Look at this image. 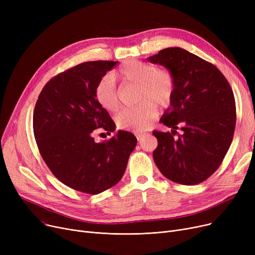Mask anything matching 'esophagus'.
Listing matches in <instances>:
<instances>
[{"label": "esophagus", "mask_w": 255, "mask_h": 255, "mask_svg": "<svg viewBox=\"0 0 255 255\" xmlns=\"http://www.w3.org/2000/svg\"><path fill=\"white\" fill-rule=\"evenodd\" d=\"M144 135H145L144 133H138V132H136V133H135V136L137 137V139H138V140H139V139H141Z\"/></svg>", "instance_id": "34e87169"}]
</instances>
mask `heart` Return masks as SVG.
Returning a JSON list of instances; mask_svg holds the SVG:
<instances>
[{"mask_svg":"<svg viewBox=\"0 0 255 255\" xmlns=\"http://www.w3.org/2000/svg\"><path fill=\"white\" fill-rule=\"evenodd\" d=\"M122 82L140 87V103L136 107L121 112L116 122L119 128L131 131H143L157 116V106H166L175 92V77L167 69H157L152 64L129 61L117 75ZM97 102L103 110L113 113L119 107V94L115 77L103 76L95 90Z\"/></svg>","mask_w":255,"mask_h":255,"instance_id":"1","label":"heart"}]
</instances>
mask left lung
Returning <instances> with one entry per match:
<instances>
[{"label":"left lung","mask_w":255,"mask_h":255,"mask_svg":"<svg viewBox=\"0 0 255 255\" xmlns=\"http://www.w3.org/2000/svg\"><path fill=\"white\" fill-rule=\"evenodd\" d=\"M146 60L175 77L169 107L160 119L171 132L153 131L158 140L154 161L172 182L202 183L219 167L233 140V90L215 66L184 48L167 47ZM178 128L181 134L175 138Z\"/></svg>","instance_id":"8db88e82"}]
</instances>
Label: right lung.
<instances>
[{"label": "right lung", "instance_id": "1", "mask_svg": "<svg viewBox=\"0 0 255 255\" xmlns=\"http://www.w3.org/2000/svg\"><path fill=\"white\" fill-rule=\"evenodd\" d=\"M118 62L79 64L51 78L40 93L33 116L34 135L55 177L77 191L98 194L122 179L137 139L119 130L107 141L94 140V130H116L95 97L100 79Z\"/></svg>", "mask_w": 255, "mask_h": 255}]
</instances>
